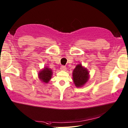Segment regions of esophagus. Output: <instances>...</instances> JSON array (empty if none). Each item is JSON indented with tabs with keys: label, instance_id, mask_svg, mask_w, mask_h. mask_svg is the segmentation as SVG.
I'll use <instances>...</instances> for the list:
<instances>
[{
	"label": "esophagus",
	"instance_id": "obj_1",
	"mask_svg": "<svg viewBox=\"0 0 128 128\" xmlns=\"http://www.w3.org/2000/svg\"><path fill=\"white\" fill-rule=\"evenodd\" d=\"M60 70H64H64H67V68L66 66H62L60 68Z\"/></svg>",
	"mask_w": 128,
	"mask_h": 128
}]
</instances>
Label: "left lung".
<instances>
[{
    "instance_id": "left-lung-1",
    "label": "left lung",
    "mask_w": 128,
    "mask_h": 128,
    "mask_svg": "<svg viewBox=\"0 0 128 128\" xmlns=\"http://www.w3.org/2000/svg\"><path fill=\"white\" fill-rule=\"evenodd\" d=\"M89 72L88 70L82 66L81 64H77L73 71V80L76 86L82 87L89 80Z\"/></svg>"
}]
</instances>
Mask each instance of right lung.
<instances>
[{
	"label": "right lung",
	"mask_w": 128,
	"mask_h": 128,
	"mask_svg": "<svg viewBox=\"0 0 128 128\" xmlns=\"http://www.w3.org/2000/svg\"><path fill=\"white\" fill-rule=\"evenodd\" d=\"M52 71L50 68L45 67L43 70L41 71H39L38 73L39 78L40 79L41 81L45 83H48L51 78L52 77Z\"/></svg>",
	"instance_id": "1"
}]
</instances>
